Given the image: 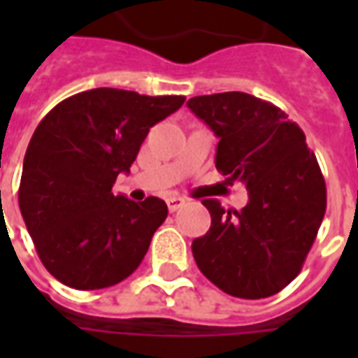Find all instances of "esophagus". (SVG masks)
Listing matches in <instances>:
<instances>
[{"mask_svg": "<svg viewBox=\"0 0 358 358\" xmlns=\"http://www.w3.org/2000/svg\"><path fill=\"white\" fill-rule=\"evenodd\" d=\"M166 205H169V210H171V213H174V210L182 209V207L186 205V199H184V197H176V195H174V197H169V199H166Z\"/></svg>", "mask_w": 358, "mask_h": 358, "instance_id": "34e87169", "label": "esophagus"}]
</instances>
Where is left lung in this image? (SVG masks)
<instances>
[{"instance_id": "8db88e82", "label": "left lung", "mask_w": 358, "mask_h": 358, "mask_svg": "<svg viewBox=\"0 0 358 358\" xmlns=\"http://www.w3.org/2000/svg\"><path fill=\"white\" fill-rule=\"evenodd\" d=\"M218 138L215 164L249 192L241 210L205 199L209 232L192 243L199 270L222 292L263 299L301 272L326 213V184L305 134L284 110L243 92L187 101Z\"/></svg>"}]
</instances>
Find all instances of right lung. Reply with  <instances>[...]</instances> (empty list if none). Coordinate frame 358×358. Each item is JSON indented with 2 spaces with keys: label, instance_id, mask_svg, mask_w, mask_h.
Returning <instances> with one entry per match:
<instances>
[{
  "label": "right lung",
  "instance_id": "1",
  "mask_svg": "<svg viewBox=\"0 0 358 358\" xmlns=\"http://www.w3.org/2000/svg\"><path fill=\"white\" fill-rule=\"evenodd\" d=\"M184 95L117 88L82 92L55 105L28 143L20 215L51 276L74 289H101L132 274L169 215L166 203L113 194L130 172L149 128Z\"/></svg>",
  "mask_w": 358,
  "mask_h": 358
}]
</instances>
